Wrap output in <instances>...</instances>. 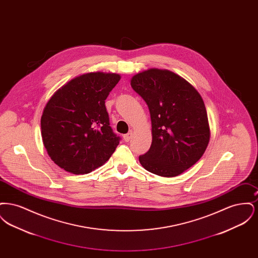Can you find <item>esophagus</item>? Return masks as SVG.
I'll use <instances>...</instances> for the list:
<instances>
[{"label":"esophagus","mask_w":258,"mask_h":258,"mask_svg":"<svg viewBox=\"0 0 258 258\" xmlns=\"http://www.w3.org/2000/svg\"><path fill=\"white\" fill-rule=\"evenodd\" d=\"M132 137H133V133H128V134L123 135V140L125 142H128L132 139Z\"/></svg>","instance_id":"34e87169"}]
</instances>
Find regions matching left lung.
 Listing matches in <instances>:
<instances>
[{"label":"left lung","instance_id":"left-lung-1","mask_svg":"<svg viewBox=\"0 0 258 258\" xmlns=\"http://www.w3.org/2000/svg\"><path fill=\"white\" fill-rule=\"evenodd\" d=\"M131 85L147 103L152 122V145L139 156L147 171L175 177L203 156L210 140L204 101L181 76L151 69L135 75Z\"/></svg>","mask_w":258,"mask_h":258}]
</instances>
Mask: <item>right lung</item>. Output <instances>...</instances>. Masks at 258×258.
I'll use <instances>...</instances> for the list:
<instances>
[{"label":"right lung","instance_id":"1","mask_svg":"<svg viewBox=\"0 0 258 258\" xmlns=\"http://www.w3.org/2000/svg\"><path fill=\"white\" fill-rule=\"evenodd\" d=\"M121 79L116 74L75 77L46 103L40 120L43 145L66 171L87 174L109 160L120 136L111 128L105 99Z\"/></svg>","mask_w":258,"mask_h":258}]
</instances>
